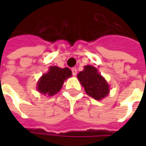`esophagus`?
I'll use <instances>...</instances> for the list:
<instances>
[{
	"instance_id": "1",
	"label": "esophagus",
	"mask_w": 146,
	"mask_h": 146,
	"mask_svg": "<svg viewBox=\"0 0 146 146\" xmlns=\"http://www.w3.org/2000/svg\"><path fill=\"white\" fill-rule=\"evenodd\" d=\"M72 73H73V76H76V73H77V70H76V68H75V67L72 68Z\"/></svg>"
}]
</instances>
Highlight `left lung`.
Here are the masks:
<instances>
[{"label":"left lung","mask_w":146,"mask_h":146,"mask_svg":"<svg viewBox=\"0 0 146 146\" xmlns=\"http://www.w3.org/2000/svg\"><path fill=\"white\" fill-rule=\"evenodd\" d=\"M77 78L84 88L86 93L95 100H101L110 93V86L98 70L92 66H86L80 72Z\"/></svg>","instance_id":"8db88e82"}]
</instances>
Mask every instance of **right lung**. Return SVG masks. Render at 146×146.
<instances>
[{
  "label": "right lung",
  "instance_id": "add662e5",
  "mask_svg": "<svg viewBox=\"0 0 146 146\" xmlns=\"http://www.w3.org/2000/svg\"><path fill=\"white\" fill-rule=\"evenodd\" d=\"M72 76L69 68L50 66L47 73H44L37 83V91L43 95L52 96L57 94L62 87L64 81Z\"/></svg>",
  "mask_w": 146,
  "mask_h": 146
}]
</instances>
